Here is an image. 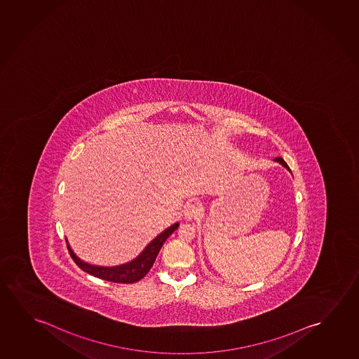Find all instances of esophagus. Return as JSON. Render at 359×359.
Masks as SVG:
<instances>
[{
	"label": "esophagus",
	"instance_id": "34e87169",
	"mask_svg": "<svg viewBox=\"0 0 359 359\" xmlns=\"http://www.w3.org/2000/svg\"><path fill=\"white\" fill-rule=\"evenodd\" d=\"M203 210L196 206V205H189L185 208V210L182 211V216L187 221H193V219H198L201 216Z\"/></svg>",
	"mask_w": 359,
	"mask_h": 359
}]
</instances>
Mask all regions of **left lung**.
<instances>
[{
    "instance_id": "8db88e82",
    "label": "left lung",
    "mask_w": 359,
    "mask_h": 359,
    "mask_svg": "<svg viewBox=\"0 0 359 359\" xmlns=\"http://www.w3.org/2000/svg\"><path fill=\"white\" fill-rule=\"evenodd\" d=\"M274 161H276V163H279L280 165H283L284 166V168H285L286 170H289V172H290V168L287 166V164H286L285 161H284V159H283V158H280V156H279V158H276V159H274Z\"/></svg>"
}]
</instances>
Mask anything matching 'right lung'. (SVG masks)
I'll use <instances>...</instances> for the list:
<instances>
[{"mask_svg":"<svg viewBox=\"0 0 359 359\" xmlns=\"http://www.w3.org/2000/svg\"><path fill=\"white\" fill-rule=\"evenodd\" d=\"M179 224H180L179 222H175L170 227L164 229L161 233L158 234L156 238L151 241L146 245V248L135 257V259L130 260L125 264L114 265V266H102V265L86 263L74 253V250L69 245L68 239H67V245H68L69 253L72 255L74 262L76 263L80 269L86 271L90 276H96L102 280L112 281V283L133 284V283L140 281L142 278H144L147 273L151 271V266L156 262V255L161 250V245H164L166 238L174 231H177Z\"/></svg>","mask_w":359,"mask_h":359,"instance_id":"obj_1","label":"right lung"}]
</instances>
